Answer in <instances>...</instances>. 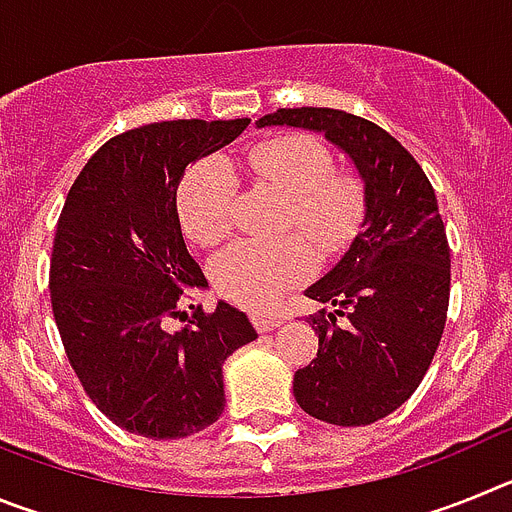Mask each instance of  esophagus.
Returning a JSON list of instances; mask_svg holds the SVG:
<instances>
[{
  "label": "esophagus",
  "instance_id": "obj_1",
  "mask_svg": "<svg viewBox=\"0 0 512 512\" xmlns=\"http://www.w3.org/2000/svg\"><path fill=\"white\" fill-rule=\"evenodd\" d=\"M251 320H253V325H256V330H261V333H266V330H274L282 325V318H277V315H266V312H253Z\"/></svg>",
  "mask_w": 512,
  "mask_h": 512
}]
</instances>
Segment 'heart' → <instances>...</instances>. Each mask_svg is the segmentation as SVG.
Here are the masks:
<instances>
[{
	"label": "heart",
	"instance_id": "b5f03b06",
	"mask_svg": "<svg viewBox=\"0 0 512 512\" xmlns=\"http://www.w3.org/2000/svg\"><path fill=\"white\" fill-rule=\"evenodd\" d=\"M246 169L264 187L287 197L284 228H297L323 253L351 243L364 217V189L354 176L333 174V151L307 133L261 140L246 153ZM233 166L207 156L184 174L176 210L184 233L200 246H215L233 225ZM315 269L310 243L297 235L279 241H238L212 261V282L228 300L251 310L269 307Z\"/></svg>",
	"mask_w": 512,
	"mask_h": 512
}]
</instances>
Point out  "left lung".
<instances>
[{"label":"left lung","instance_id":"left-lung-1","mask_svg":"<svg viewBox=\"0 0 512 512\" xmlns=\"http://www.w3.org/2000/svg\"><path fill=\"white\" fill-rule=\"evenodd\" d=\"M256 125L323 133L364 182L361 233L305 289L310 300L336 310L310 315L318 356L295 372L297 405L333 425L387 418L418 390L446 325L451 256L436 192L408 148L364 117L297 107ZM336 317L347 323L338 326Z\"/></svg>","mask_w":512,"mask_h":512}]
</instances>
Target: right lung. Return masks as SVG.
<instances>
[{
  "instance_id": "obj_1",
  "label": "right lung",
  "mask_w": 512,
  "mask_h": 512,
  "mask_svg": "<svg viewBox=\"0 0 512 512\" xmlns=\"http://www.w3.org/2000/svg\"><path fill=\"white\" fill-rule=\"evenodd\" d=\"M241 120H169L115 135L71 184L51 256V305L81 387L115 425L187 438L225 408L223 364L256 341L246 312L179 310L205 289L176 210L184 169L228 146ZM171 317L188 325L168 330Z\"/></svg>"
}]
</instances>
